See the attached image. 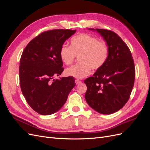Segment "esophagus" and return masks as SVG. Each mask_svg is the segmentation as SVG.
<instances>
[{
	"mask_svg": "<svg viewBox=\"0 0 150 150\" xmlns=\"http://www.w3.org/2000/svg\"><path fill=\"white\" fill-rule=\"evenodd\" d=\"M81 81L80 80H79V79H76V80H75V83H76V84H80V83H81Z\"/></svg>",
	"mask_w": 150,
	"mask_h": 150,
	"instance_id": "34e87169",
	"label": "esophagus"
}]
</instances>
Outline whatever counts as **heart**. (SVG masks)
Listing matches in <instances>:
<instances>
[{"instance_id": "heart-1", "label": "heart", "mask_w": 150, "mask_h": 150, "mask_svg": "<svg viewBox=\"0 0 150 150\" xmlns=\"http://www.w3.org/2000/svg\"><path fill=\"white\" fill-rule=\"evenodd\" d=\"M109 55L108 44L89 34L82 33L72 37L70 47L62 45L59 51L61 61L66 65H71L75 57H79L80 62L65 71L67 76L83 79L89 76L93 69H100L106 62Z\"/></svg>"}]
</instances>
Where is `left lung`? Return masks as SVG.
Returning <instances> with one entry per match:
<instances>
[{
    "instance_id": "1",
    "label": "left lung",
    "mask_w": 150,
    "mask_h": 150,
    "mask_svg": "<svg viewBox=\"0 0 150 150\" xmlns=\"http://www.w3.org/2000/svg\"><path fill=\"white\" fill-rule=\"evenodd\" d=\"M89 29L100 34L108 45L109 55L103 66L84 80L85 99L94 110L110 115L119 111L129 98L135 78L133 59L127 45L114 32Z\"/></svg>"
}]
</instances>
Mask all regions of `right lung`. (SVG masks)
<instances>
[{
    "mask_svg": "<svg viewBox=\"0 0 150 150\" xmlns=\"http://www.w3.org/2000/svg\"><path fill=\"white\" fill-rule=\"evenodd\" d=\"M75 33L70 29L45 31L30 41L22 54V93L31 108L40 115H50L59 110L76 85L73 77L54 79L64 71L60 49Z\"/></svg>",
    "mask_w": 150,
    "mask_h": 150,
    "instance_id": "1",
    "label": "right lung"
}]
</instances>
